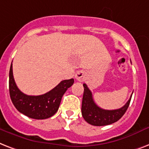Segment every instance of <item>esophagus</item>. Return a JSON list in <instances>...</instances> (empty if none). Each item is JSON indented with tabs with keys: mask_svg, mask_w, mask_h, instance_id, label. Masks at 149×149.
<instances>
[{
	"mask_svg": "<svg viewBox=\"0 0 149 149\" xmlns=\"http://www.w3.org/2000/svg\"><path fill=\"white\" fill-rule=\"evenodd\" d=\"M74 77L78 81H84L86 78V74L83 71H78L76 72Z\"/></svg>",
	"mask_w": 149,
	"mask_h": 149,
	"instance_id": "1",
	"label": "esophagus"
}]
</instances>
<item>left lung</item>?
<instances>
[{
  "label": "left lung",
  "mask_w": 149,
  "mask_h": 149,
  "mask_svg": "<svg viewBox=\"0 0 149 149\" xmlns=\"http://www.w3.org/2000/svg\"><path fill=\"white\" fill-rule=\"evenodd\" d=\"M84 95L82 98L81 114L84 119L88 123L95 126H104L115 123L121 118L125 113L130 104V98L123 107L115 110H105L99 108L95 104L92 93L86 84H83Z\"/></svg>",
  "instance_id": "1"
}]
</instances>
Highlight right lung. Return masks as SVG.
Wrapping results in <instances>:
<instances>
[{
    "instance_id": "add662e5",
    "label": "right lung",
    "mask_w": 149,
    "mask_h": 149,
    "mask_svg": "<svg viewBox=\"0 0 149 149\" xmlns=\"http://www.w3.org/2000/svg\"><path fill=\"white\" fill-rule=\"evenodd\" d=\"M74 84V79L64 80L47 93L32 96L21 92L13 76L12 63L9 72V92L10 99L17 110L34 119H46L52 117L58 110L61 97L68 88Z\"/></svg>"
}]
</instances>
